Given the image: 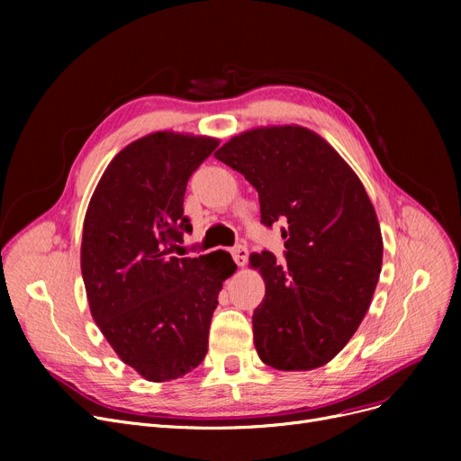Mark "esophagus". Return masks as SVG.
<instances>
[{"mask_svg":"<svg viewBox=\"0 0 461 461\" xmlns=\"http://www.w3.org/2000/svg\"><path fill=\"white\" fill-rule=\"evenodd\" d=\"M231 254H233V259H235V263L239 265V267H245L247 261H249V249L243 247V245H239V247H235L231 250Z\"/></svg>","mask_w":461,"mask_h":461,"instance_id":"obj_1","label":"esophagus"}]
</instances>
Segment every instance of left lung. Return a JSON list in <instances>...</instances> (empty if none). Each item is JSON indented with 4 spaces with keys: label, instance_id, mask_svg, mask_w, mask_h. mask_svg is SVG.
<instances>
[{
    "label": "left lung",
    "instance_id": "8db88e82",
    "mask_svg": "<svg viewBox=\"0 0 461 461\" xmlns=\"http://www.w3.org/2000/svg\"><path fill=\"white\" fill-rule=\"evenodd\" d=\"M214 157L258 190L265 226L287 221L284 263L267 250L250 254L265 282L252 316L259 358L284 372L327 365L365 320L381 273L383 237L365 185L301 125L245 131Z\"/></svg>",
    "mask_w": 461,
    "mask_h": 461
}]
</instances>
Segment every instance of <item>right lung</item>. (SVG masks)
<instances>
[{"mask_svg":"<svg viewBox=\"0 0 461 461\" xmlns=\"http://www.w3.org/2000/svg\"><path fill=\"white\" fill-rule=\"evenodd\" d=\"M218 138L158 131L121 149L89 200L80 267L91 316L117 357L164 383L200 366L218 294L237 265L226 250L172 256L188 177Z\"/></svg>","mask_w":461,"mask_h":461,"instance_id":"add662e5","label":"right lung"}]
</instances>
